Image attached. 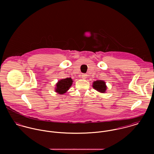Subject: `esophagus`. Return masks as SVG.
Returning <instances> with one entry per match:
<instances>
[{
	"instance_id": "obj_1",
	"label": "esophagus",
	"mask_w": 154,
	"mask_h": 154,
	"mask_svg": "<svg viewBox=\"0 0 154 154\" xmlns=\"http://www.w3.org/2000/svg\"><path fill=\"white\" fill-rule=\"evenodd\" d=\"M81 78L83 79H85L87 78V75L86 74H82L81 75Z\"/></svg>"
}]
</instances>
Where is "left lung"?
I'll use <instances>...</instances> for the list:
<instances>
[{
    "mask_svg": "<svg viewBox=\"0 0 154 154\" xmlns=\"http://www.w3.org/2000/svg\"><path fill=\"white\" fill-rule=\"evenodd\" d=\"M92 87L95 90L101 93H106L107 89L106 82L103 80L94 81L92 84Z\"/></svg>",
    "mask_w": 154,
    "mask_h": 154,
    "instance_id": "8db88e82",
    "label": "left lung"
}]
</instances>
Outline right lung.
Wrapping results in <instances>:
<instances>
[{"label": "right lung", "mask_w": 154, "mask_h": 154, "mask_svg": "<svg viewBox=\"0 0 154 154\" xmlns=\"http://www.w3.org/2000/svg\"><path fill=\"white\" fill-rule=\"evenodd\" d=\"M73 80L70 78L62 79L59 80L56 85L55 92L59 94H63L66 93L72 86Z\"/></svg>", "instance_id": "obj_1"}]
</instances>
